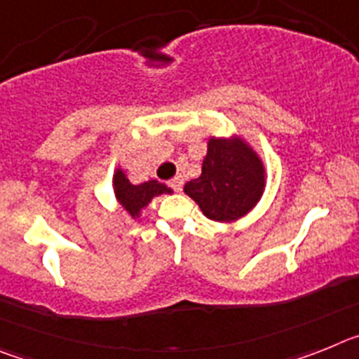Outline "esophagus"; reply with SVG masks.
I'll return each mask as SVG.
<instances>
[{
  "label": "esophagus",
  "instance_id": "obj_1",
  "mask_svg": "<svg viewBox=\"0 0 359 359\" xmlns=\"http://www.w3.org/2000/svg\"><path fill=\"white\" fill-rule=\"evenodd\" d=\"M169 185L172 187V189L176 190V192H182V189H183V177L182 176L172 177V180H170V182H169Z\"/></svg>",
  "mask_w": 359,
  "mask_h": 359
}]
</instances>
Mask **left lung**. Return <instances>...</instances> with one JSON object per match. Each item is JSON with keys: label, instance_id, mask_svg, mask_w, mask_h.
Segmentation results:
<instances>
[{"label": "left lung", "instance_id": "left-lung-1", "mask_svg": "<svg viewBox=\"0 0 359 359\" xmlns=\"http://www.w3.org/2000/svg\"><path fill=\"white\" fill-rule=\"evenodd\" d=\"M264 187V163L241 136H212L201 176L187 183L185 194L198 203L208 219L231 223L255 207Z\"/></svg>", "mask_w": 359, "mask_h": 359}]
</instances>
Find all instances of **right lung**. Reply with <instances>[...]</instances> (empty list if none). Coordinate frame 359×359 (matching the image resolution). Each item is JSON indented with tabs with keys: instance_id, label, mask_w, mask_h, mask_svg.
<instances>
[{
	"instance_id": "right-lung-1",
	"label": "right lung",
	"mask_w": 359,
	"mask_h": 359,
	"mask_svg": "<svg viewBox=\"0 0 359 359\" xmlns=\"http://www.w3.org/2000/svg\"><path fill=\"white\" fill-rule=\"evenodd\" d=\"M113 189H115V198L120 203V207L128 212L133 219L140 217L142 210L154 198L161 194H172V189H169L165 183L156 182V180L140 183V185H133L122 169L115 170Z\"/></svg>"
}]
</instances>
